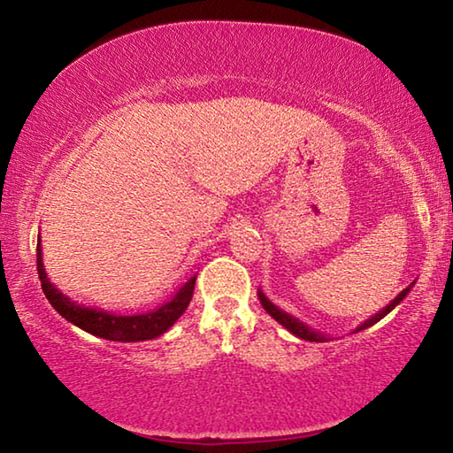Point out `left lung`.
<instances>
[{
    "mask_svg": "<svg viewBox=\"0 0 453 453\" xmlns=\"http://www.w3.org/2000/svg\"><path fill=\"white\" fill-rule=\"evenodd\" d=\"M413 283H416V281H413ZM413 283H410L408 288H405L403 291H400V294H397V296L394 297V300L386 305V308L380 310L378 313H373V316H372L370 319H365L364 324H359V326L354 329V334H356V332H362V329H365V327H372L373 324H378L380 319L386 318L388 313L395 308V305H400V303L403 302V297L410 294V289L413 288ZM257 297H259V303L264 305V310H265L267 313H270V316H272L275 321H278V324H281L283 327H286L289 334H294L296 337H300V340H305V342H327V340H329L327 335H324L321 332H318V329H313V327H310V326H305L303 321H300L297 318H294V316H291V313L280 310L278 305H275V303H272L270 300H267V297H265V294H264L262 289H257Z\"/></svg>",
    "mask_w": 453,
    "mask_h": 453,
    "instance_id": "1",
    "label": "left lung"
}]
</instances>
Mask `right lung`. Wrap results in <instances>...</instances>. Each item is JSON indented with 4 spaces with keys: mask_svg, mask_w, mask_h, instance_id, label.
<instances>
[{
    "mask_svg": "<svg viewBox=\"0 0 453 453\" xmlns=\"http://www.w3.org/2000/svg\"><path fill=\"white\" fill-rule=\"evenodd\" d=\"M37 275H40L45 297H48V302L53 305V310H56L61 318H65L70 324L78 326L83 332L111 342H145L156 340V337L165 334L167 329L180 319L181 313L188 310L196 286L194 275V278L183 283L178 289V294H175L170 302H165L164 305H159L157 310L148 313L119 316V313H111L99 308H86L83 303L73 302L72 297L61 294V291L50 281L43 267L42 240L37 242Z\"/></svg>",
    "mask_w": 453,
    "mask_h": 453,
    "instance_id": "add662e5",
    "label": "right lung"
}]
</instances>
